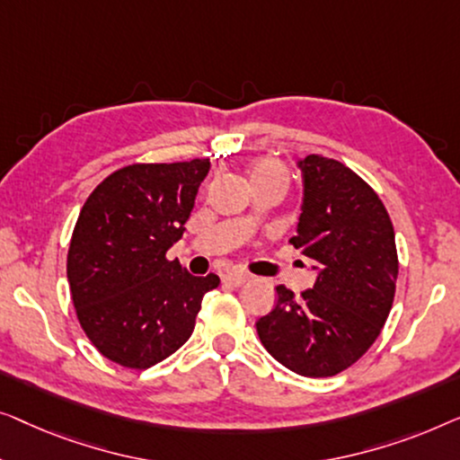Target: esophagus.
<instances>
[{"label": "esophagus", "instance_id": "1", "mask_svg": "<svg viewBox=\"0 0 460 460\" xmlns=\"http://www.w3.org/2000/svg\"><path fill=\"white\" fill-rule=\"evenodd\" d=\"M223 281L229 283V286L239 288V286H243L245 281H250V275H245V273H225Z\"/></svg>", "mask_w": 460, "mask_h": 460}]
</instances>
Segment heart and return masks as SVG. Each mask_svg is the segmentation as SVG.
I'll return each mask as SVG.
<instances>
[{
  "label": "heart",
  "instance_id": "obj_1",
  "mask_svg": "<svg viewBox=\"0 0 460 460\" xmlns=\"http://www.w3.org/2000/svg\"><path fill=\"white\" fill-rule=\"evenodd\" d=\"M252 181H261V179H281L283 183H288V171L283 168V164L275 163V160H261L252 166L250 172Z\"/></svg>",
  "mask_w": 460,
  "mask_h": 460
}]
</instances>
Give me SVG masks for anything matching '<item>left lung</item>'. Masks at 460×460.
I'll use <instances>...</instances> for the list:
<instances>
[{"instance_id":"obj_1","label":"left lung","mask_w":460,"mask_h":460,"mask_svg":"<svg viewBox=\"0 0 460 460\" xmlns=\"http://www.w3.org/2000/svg\"><path fill=\"white\" fill-rule=\"evenodd\" d=\"M302 215L289 239L319 270L313 289L277 286V306L256 323L270 357L304 377L352 367L384 329L396 294L394 227L373 187L338 160L297 163Z\"/></svg>"}]
</instances>
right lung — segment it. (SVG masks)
I'll list each match as a JSON object with an SVG mask.
<instances>
[{"mask_svg": "<svg viewBox=\"0 0 460 460\" xmlns=\"http://www.w3.org/2000/svg\"><path fill=\"white\" fill-rule=\"evenodd\" d=\"M208 158L131 164L83 204L66 275L83 332L108 360L147 368L190 340L215 273L193 277L166 252L183 235Z\"/></svg>", "mask_w": 460, "mask_h": 460, "instance_id": "1", "label": "right lung"}]
</instances>
